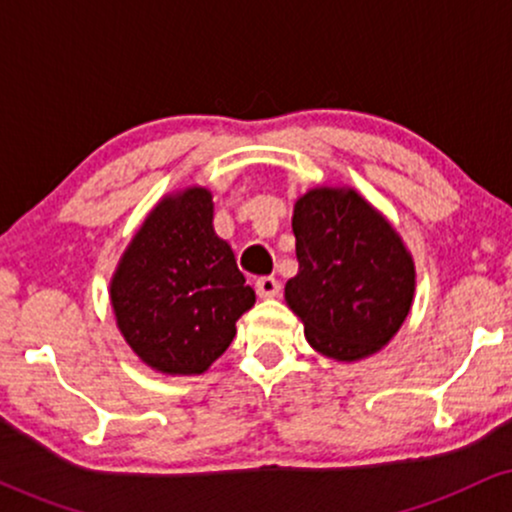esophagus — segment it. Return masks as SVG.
Instances as JSON below:
<instances>
[{
	"label": "esophagus",
	"instance_id": "34e87169",
	"mask_svg": "<svg viewBox=\"0 0 512 512\" xmlns=\"http://www.w3.org/2000/svg\"><path fill=\"white\" fill-rule=\"evenodd\" d=\"M255 289L260 298H276L281 291V284L274 279V276H260V279L255 281Z\"/></svg>",
	"mask_w": 512,
	"mask_h": 512
}]
</instances>
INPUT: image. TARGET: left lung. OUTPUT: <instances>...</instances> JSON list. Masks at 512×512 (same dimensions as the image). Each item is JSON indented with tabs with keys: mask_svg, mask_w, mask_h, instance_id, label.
Returning a JSON list of instances; mask_svg holds the SVG:
<instances>
[{
	"mask_svg": "<svg viewBox=\"0 0 512 512\" xmlns=\"http://www.w3.org/2000/svg\"><path fill=\"white\" fill-rule=\"evenodd\" d=\"M298 274L286 303L305 339L334 361H358L395 337L414 301L409 250L351 187H315L293 207Z\"/></svg>",
	"mask_w": 512,
	"mask_h": 512,
	"instance_id": "obj_1",
	"label": "left lung"
}]
</instances>
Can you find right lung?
<instances>
[{"mask_svg": "<svg viewBox=\"0 0 512 512\" xmlns=\"http://www.w3.org/2000/svg\"><path fill=\"white\" fill-rule=\"evenodd\" d=\"M110 301L125 342L166 375H199L255 305L231 245L214 231L204 187L163 197L117 264Z\"/></svg>", "mask_w": 512, "mask_h": 512, "instance_id": "right-lung-1", "label": "right lung"}]
</instances>
